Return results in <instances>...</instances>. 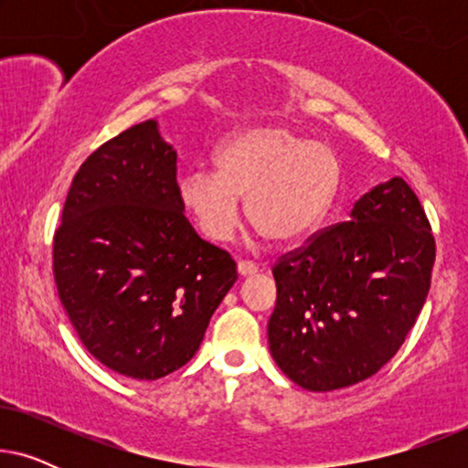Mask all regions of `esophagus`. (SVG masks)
Instances as JSON below:
<instances>
[{"instance_id":"34e87169","label":"esophagus","mask_w":468,"mask_h":468,"mask_svg":"<svg viewBox=\"0 0 468 468\" xmlns=\"http://www.w3.org/2000/svg\"><path fill=\"white\" fill-rule=\"evenodd\" d=\"M258 271H260V268L255 266L253 261H249V260L239 261V274H240V277H251V274H258Z\"/></svg>"}]
</instances>
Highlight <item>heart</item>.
I'll use <instances>...</instances> for the list:
<instances>
[{
    "label": "heart",
    "instance_id": "b5f03b06",
    "mask_svg": "<svg viewBox=\"0 0 468 468\" xmlns=\"http://www.w3.org/2000/svg\"><path fill=\"white\" fill-rule=\"evenodd\" d=\"M338 178L341 168L328 146L285 127H261L228 140L217 172L183 175L178 197L208 240L232 239L247 197L251 226L274 245H292L322 221Z\"/></svg>",
    "mask_w": 468,
    "mask_h": 468
}]
</instances>
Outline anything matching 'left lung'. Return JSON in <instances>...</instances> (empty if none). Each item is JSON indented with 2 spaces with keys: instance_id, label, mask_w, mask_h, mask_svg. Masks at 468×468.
Returning <instances> with one entry per match:
<instances>
[{
  "instance_id": "8db88e82",
  "label": "left lung",
  "mask_w": 468,
  "mask_h": 468,
  "mask_svg": "<svg viewBox=\"0 0 468 468\" xmlns=\"http://www.w3.org/2000/svg\"><path fill=\"white\" fill-rule=\"evenodd\" d=\"M434 236L400 176L377 185L349 221L313 236L272 268L268 345L300 388L332 392L392 360L431 290Z\"/></svg>"
}]
</instances>
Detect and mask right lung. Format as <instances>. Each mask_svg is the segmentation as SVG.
<instances>
[{"label":"right lung","mask_w":468,"mask_h":468,"mask_svg":"<svg viewBox=\"0 0 468 468\" xmlns=\"http://www.w3.org/2000/svg\"><path fill=\"white\" fill-rule=\"evenodd\" d=\"M183 210L176 151L149 119L85 159L55 232V283L76 335L132 379L187 364L239 279L229 253L202 240Z\"/></svg>","instance_id":"right-lung-1"}]
</instances>
